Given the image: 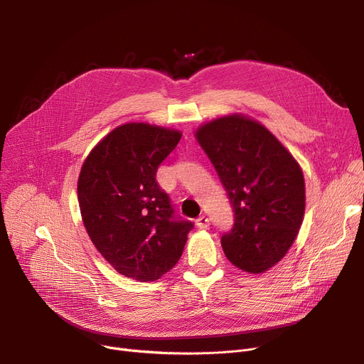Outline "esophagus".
Here are the masks:
<instances>
[{
    "label": "esophagus",
    "instance_id": "34e87169",
    "mask_svg": "<svg viewBox=\"0 0 364 364\" xmlns=\"http://www.w3.org/2000/svg\"><path fill=\"white\" fill-rule=\"evenodd\" d=\"M196 225H198V228H200V230H205V228L209 227V220H208L205 215H200V217L196 220Z\"/></svg>",
    "mask_w": 364,
    "mask_h": 364
}]
</instances>
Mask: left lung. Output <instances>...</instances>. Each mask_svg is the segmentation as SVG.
<instances>
[{"instance_id": "8db88e82", "label": "left lung", "mask_w": 364, "mask_h": 364, "mask_svg": "<svg viewBox=\"0 0 364 364\" xmlns=\"http://www.w3.org/2000/svg\"><path fill=\"white\" fill-rule=\"evenodd\" d=\"M196 139L230 199L225 257L240 270L264 273L294 243L304 218L305 184L291 153L257 121L230 114L202 125Z\"/></svg>"}]
</instances>
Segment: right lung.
<instances>
[{"instance_id":"obj_1","label":"right lung","mask_w":364,"mask_h":364,"mask_svg":"<svg viewBox=\"0 0 364 364\" xmlns=\"http://www.w3.org/2000/svg\"><path fill=\"white\" fill-rule=\"evenodd\" d=\"M181 132L143 122L114 128L87 156L78 180L85 230L114 270L156 280L180 259L193 223L176 215L156 181Z\"/></svg>"}]
</instances>
